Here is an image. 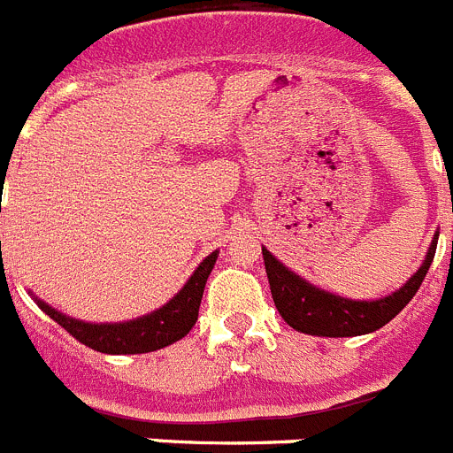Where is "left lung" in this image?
Here are the masks:
<instances>
[{"label": "left lung", "instance_id": "obj_1", "mask_svg": "<svg viewBox=\"0 0 453 453\" xmlns=\"http://www.w3.org/2000/svg\"><path fill=\"white\" fill-rule=\"evenodd\" d=\"M435 247H438V238L428 247L426 261L403 288L373 303H357V300L319 291L316 286L307 284L286 265H281L268 250H264V261L274 307L293 330L316 334V337H357V334H366V332L388 326L389 320L411 303L431 268Z\"/></svg>", "mask_w": 453, "mask_h": 453}]
</instances>
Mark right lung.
<instances>
[{
    "label": "right lung",
    "instance_id": "add662e5",
    "mask_svg": "<svg viewBox=\"0 0 453 453\" xmlns=\"http://www.w3.org/2000/svg\"><path fill=\"white\" fill-rule=\"evenodd\" d=\"M218 261V252L203 258V264L195 270L188 284L179 296L169 300L167 304L144 319L130 320V323H111V326H96V323H82V320L68 319L59 314L50 304L38 303L45 314L57 320L65 332H71L73 337L84 346L94 348L98 353L107 355H134V353H150L157 348H165L169 343L179 342L195 327L199 319V304L206 280L211 274L212 265Z\"/></svg>",
    "mask_w": 453,
    "mask_h": 453
}]
</instances>
